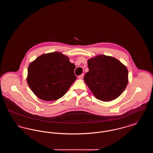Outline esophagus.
Returning <instances> with one entry per match:
<instances>
[{
  "label": "esophagus",
  "instance_id": "esophagus-1",
  "mask_svg": "<svg viewBox=\"0 0 153 153\" xmlns=\"http://www.w3.org/2000/svg\"><path fill=\"white\" fill-rule=\"evenodd\" d=\"M83 77H84V74H81V75L79 76V77H78V78H79V79H82Z\"/></svg>",
  "mask_w": 153,
  "mask_h": 153
}]
</instances>
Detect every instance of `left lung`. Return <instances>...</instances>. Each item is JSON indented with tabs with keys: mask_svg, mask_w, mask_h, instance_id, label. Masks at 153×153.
I'll return each mask as SVG.
<instances>
[{
	"mask_svg": "<svg viewBox=\"0 0 153 153\" xmlns=\"http://www.w3.org/2000/svg\"><path fill=\"white\" fill-rule=\"evenodd\" d=\"M88 65L89 72L84 80L97 99L111 101L123 92L128 82V72L117 58L101 54L89 59Z\"/></svg>",
	"mask_w": 153,
	"mask_h": 153,
	"instance_id": "left-lung-1",
	"label": "left lung"
}]
</instances>
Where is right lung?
<instances>
[{
  "instance_id": "1",
  "label": "right lung",
  "mask_w": 153,
  "mask_h": 153,
  "mask_svg": "<svg viewBox=\"0 0 153 153\" xmlns=\"http://www.w3.org/2000/svg\"><path fill=\"white\" fill-rule=\"evenodd\" d=\"M75 68L68 57L60 52L44 54L30 64L27 82L40 99L56 100L65 94L76 80Z\"/></svg>"
}]
</instances>
